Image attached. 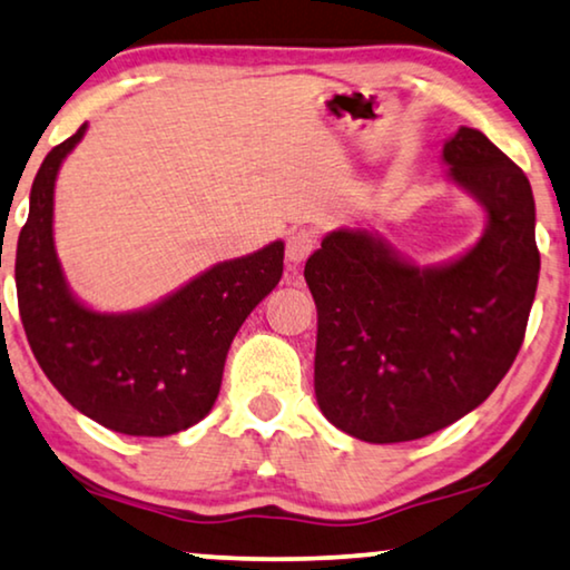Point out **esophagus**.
<instances>
[{"label":"esophagus","mask_w":570,"mask_h":570,"mask_svg":"<svg viewBox=\"0 0 570 570\" xmlns=\"http://www.w3.org/2000/svg\"><path fill=\"white\" fill-rule=\"evenodd\" d=\"M318 244L316 233L311 230H295L287 236V244H285V259H287V267L295 269L301 262H306L311 252H314Z\"/></svg>","instance_id":"34e87169"}]
</instances>
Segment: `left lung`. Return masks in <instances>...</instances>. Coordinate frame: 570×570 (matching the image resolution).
Masks as SVG:
<instances>
[{
    "label": "left lung",
    "mask_w": 570,
    "mask_h": 570,
    "mask_svg": "<svg viewBox=\"0 0 570 570\" xmlns=\"http://www.w3.org/2000/svg\"><path fill=\"white\" fill-rule=\"evenodd\" d=\"M443 160L488 209L472 252L417 269L368 233L334 230L303 272L318 316L316 402L368 443L415 441L464 417L524 342L540 277L529 178L470 127L443 145Z\"/></svg>",
    "instance_id": "1"
}]
</instances>
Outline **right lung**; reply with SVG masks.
Returning <instances> with one entry per match:
<instances>
[{
    "label": "right lung",
    "instance_id": "add662e5",
    "mask_svg": "<svg viewBox=\"0 0 570 570\" xmlns=\"http://www.w3.org/2000/svg\"><path fill=\"white\" fill-rule=\"evenodd\" d=\"M85 124L53 147L30 189L18 238V306L38 365L57 392L104 428L127 435L186 431L213 410L238 326L283 277L285 246L223 262L158 306L96 314L67 291L53 252V181Z\"/></svg>",
    "mask_w": 570,
    "mask_h": 570
}]
</instances>
